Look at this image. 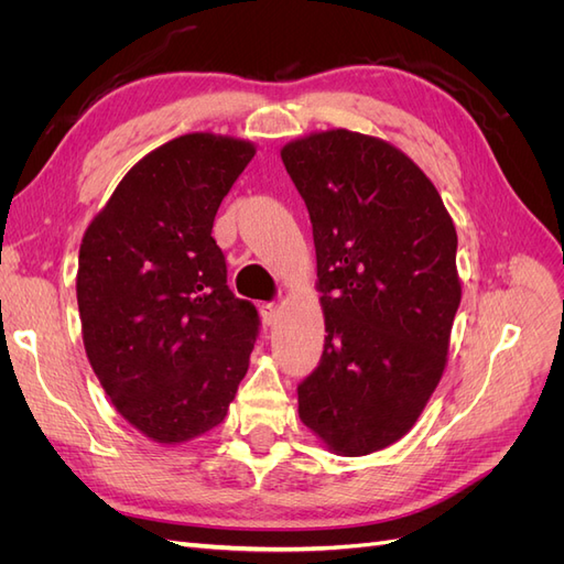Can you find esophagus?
<instances>
[{
    "instance_id": "1",
    "label": "esophagus",
    "mask_w": 564,
    "mask_h": 564,
    "mask_svg": "<svg viewBox=\"0 0 564 564\" xmlns=\"http://www.w3.org/2000/svg\"><path fill=\"white\" fill-rule=\"evenodd\" d=\"M261 315H263V322L268 324V327H275V324L280 322L282 308H280L278 303H263L261 305Z\"/></svg>"
}]
</instances>
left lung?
I'll list each match as a JSON object with an SVG mask.
<instances>
[{
	"mask_svg": "<svg viewBox=\"0 0 564 564\" xmlns=\"http://www.w3.org/2000/svg\"><path fill=\"white\" fill-rule=\"evenodd\" d=\"M311 214L324 350L299 416L340 456L398 442L447 365L460 303L456 228L402 150L348 129L282 148Z\"/></svg>",
	"mask_w": 564,
	"mask_h": 564,
	"instance_id": "1",
	"label": "left lung"
}]
</instances>
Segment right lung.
<instances>
[{"label": "right lung", "instance_id": "1", "mask_svg": "<svg viewBox=\"0 0 564 564\" xmlns=\"http://www.w3.org/2000/svg\"><path fill=\"white\" fill-rule=\"evenodd\" d=\"M249 141L185 133L135 162L79 247L84 350L133 429L181 445L226 419L259 336L212 237Z\"/></svg>", "mask_w": 564, "mask_h": 564}]
</instances>
